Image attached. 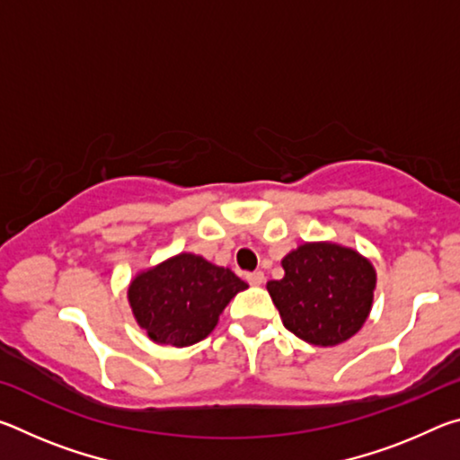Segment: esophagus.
Wrapping results in <instances>:
<instances>
[{
  "label": "esophagus",
  "instance_id": "1",
  "mask_svg": "<svg viewBox=\"0 0 460 460\" xmlns=\"http://www.w3.org/2000/svg\"><path fill=\"white\" fill-rule=\"evenodd\" d=\"M245 278L252 286H261L263 284V271H252V274H247Z\"/></svg>",
  "mask_w": 460,
  "mask_h": 460
}]
</instances>
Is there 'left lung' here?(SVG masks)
<instances>
[{"label": "left lung", "instance_id": "left-lung-1", "mask_svg": "<svg viewBox=\"0 0 460 460\" xmlns=\"http://www.w3.org/2000/svg\"><path fill=\"white\" fill-rule=\"evenodd\" d=\"M286 276L268 282L284 326L318 347L351 339L367 321L376 270L359 253L334 243H305L282 260Z\"/></svg>", "mask_w": 460, "mask_h": 460}]
</instances>
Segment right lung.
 Instances as JSON below:
<instances>
[{
  "mask_svg": "<svg viewBox=\"0 0 460 460\" xmlns=\"http://www.w3.org/2000/svg\"><path fill=\"white\" fill-rule=\"evenodd\" d=\"M247 284L200 255L181 253L142 271L129 286L136 321L155 342L194 345L211 332L223 308Z\"/></svg>",
  "mask_w": 460,
  "mask_h": 460,
  "instance_id": "obj_1",
  "label": "right lung"
}]
</instances>
